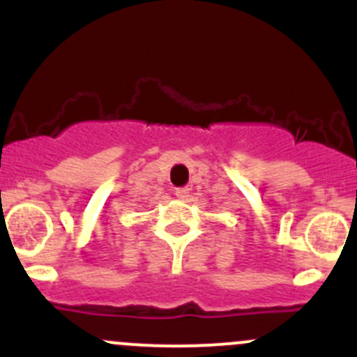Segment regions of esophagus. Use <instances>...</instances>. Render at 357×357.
<instances>
[{"label": "esophagus", "instance_id": "obj_1", "mask_svg": "<svg viewBox=\"0 0 357 357\" xmlns=\"http://www.w3.org/2000/svg\"><path fill=\"white\" fill-rule=\"evenodd\" d=\"M188 193H190V188H176L174 195L178 197L179 200H186L188 199Z\"/></svg>", "mask_w": 357, "mask_h": 357}]
</instances>
